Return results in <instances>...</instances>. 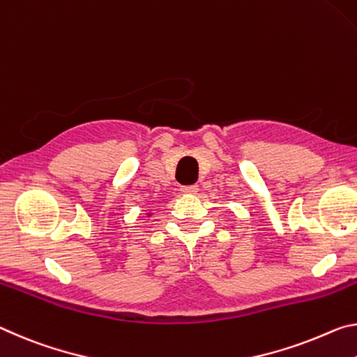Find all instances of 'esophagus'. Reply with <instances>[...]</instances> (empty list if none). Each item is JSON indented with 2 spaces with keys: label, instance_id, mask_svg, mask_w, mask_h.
Instances as JSON below:
<instances>
[{
  "label": "esophagus",
  "instance_id": "esophagus-1",
  "mask_svg": "<svg viewBox=\"0 0 357 357\" xmlns=\"http://www.w3.org/2000/svg\"><path fill=\"white\" fill-rule=\"evenodd\" d=\"M197 185H186V186H182V192H185V195H196L197 192Z\"/></svg>",
  "mask_w": 357,
  "mask_h": 357
}]
</instances>
